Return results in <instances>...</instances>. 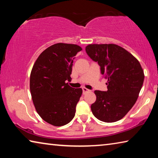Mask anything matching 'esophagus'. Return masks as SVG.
I'll list each match as a JSON object with an SVG mask.
<instances>
[{
    "label": "esophagus",
    "instance_id": "obj_1",
    "mask_svg": "<svg viewBox=\"0 0 158 158\" xmlns=\"http://www.w3.org/2000/svg\"><path fill=\"white\" fill-rule=\"evenodd\" d=\"M82 90H83V94H85V93L90 91V90L87 89L86 88H85V87H83V88H82Z\"/></svg>",
    "mask_w": 158,
    "mask_h": 158
}]
</instances>
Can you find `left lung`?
<instances>
[{
  "mask_svg": "<svg viewBox=\"0 0 158 158\" xmlns=\"http://www.w3.org/2000/svg\"><path fill=\"white\" fill-rule=\"evenodd\" d=\"M85 52L100 66L107 79V90H95L91 111L98 120L116 122L127 114L137 101L144 74L139 62L123 48L114 44H89Z\"/></svg>",
  "mask_w": 158,
  "mask_h": 158,
  "instance_id": "8db88e82",
  "label": "left lung"
}]
</instances>
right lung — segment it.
Returning a JSON list of instances; mask_svg holds the SVG:
<instances>
[{
    "instance_id": "right-lung-1",
    "label": "right lung",
    "mask_w": 158,
    "mask_h": 158,
    "mask_svg": "<svg viewBox=\"0 0 158 158\" xmlns=\"http://www.w3.org/2000/svg\"><path fill=\"white\" fill-rule=\"evenodd\" d=\"M82 49L77 44L57 43L42 52L34 63L30 90L37 114L54 126L69 123L75 115L81 89L68 85L73 60Z\"/></svg>"
}]
</instances>
